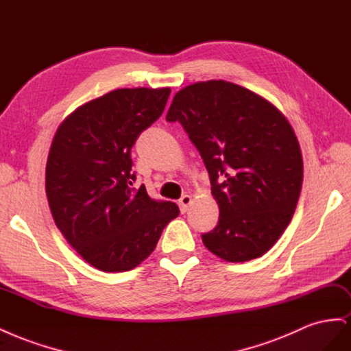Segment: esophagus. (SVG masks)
Here are the masks:
<instances>
[{"mask_svg":"<svg viewBox=\"0 0 351 351\" xmlns=\"http://www.w3.org/2000/svg\"><path fill=\"white\" fill-rule=\"evenodd\" d=\"M191 202H192V198H191V195H182L180 197V199H179V208H180V213H186L188 211V208H189V206H191Z\"/></svg>","mask_w":351,"mask_h":351,"instance_id":"esophagus-1","label":"esophagus"}]
</instances>
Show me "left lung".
<instances>
[{
    "instance_id": "obj_1",
    "label": "left lung",
    "mask_w": 351,
    "mask_h": 351,
    "mask_svg": "<svg viewBox=\"0 0 351 351\" xmlns=\"http://www.w3.org/2000/svg\"><path fill=\"white\" fill-rule=\"evenodd\" d=\"M166 121L184 127L210 175L220 217L201 234L207 250L229 263L263 256L302 189V152L286 117L251 90L210 80L179 90Z\"/></svg>"
}]
</instances>
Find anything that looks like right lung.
Masks as SVG:
<instances>
[{
	"label": "right lung",
	"mask_w": 351,
	"mask_h": 351,
	"mask_svg": "<svg viewBox=\"0 0 351 351\" xmlns=\"http://www.w3.org/2000/svg\"><path fill=\"white\" fill-rule=\"evenodd\" d=\"M169 95V87L114 90L75 109L53 137L45 178L53 221L105 273L141 264L179 214L175 202L132 186L131 149L160 118Z\"/></svg>",
	"instance_id": "add662e5"
}]
</instances>
